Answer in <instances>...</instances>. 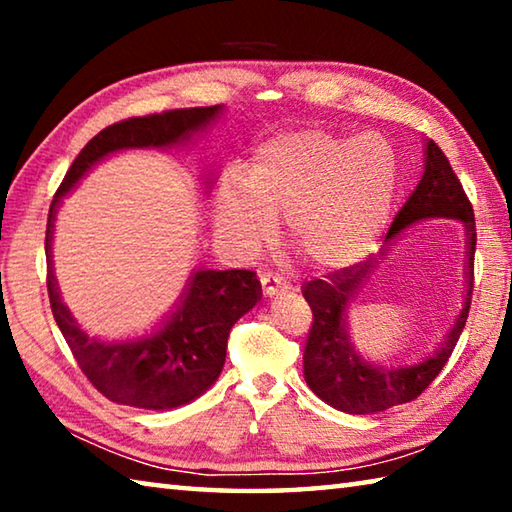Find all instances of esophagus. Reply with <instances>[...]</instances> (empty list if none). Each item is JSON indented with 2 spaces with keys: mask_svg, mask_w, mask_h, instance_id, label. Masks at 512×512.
Listing matches in <instances>:
<instances>
[{
  "mask_svg": "<svg viewBox=\"0 0 512 512\" xmlns=\"http://www.w3.org/2000/svg\"><path fill=\"white\" fill-rule=\"evenodd\" d=\"M259 282H262V291L266 298H273V296H277V293H282L284 289H287V284L282 282V277L271 275V273H264L262 277H259Z\"/></svg>",
  "mask_w": 512,
  "mask_h": 512,
  "instance_id": "obj_1",
  "label": "esophagus"
}]
</instances>
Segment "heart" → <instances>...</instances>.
<instances>
[{"label":"heart","instance_id":"b5f03b06","mask_svg":"<svg viewBox=\"0 0 512 512\" xmlns=\"http://www.w3.org/2000/svg\"><path fill=\"white\" fill-rule=\"evenodd\" d=\"M400 158L379 135L332 131L280 133L257 146L246 183L230 180L216 198V225L244 248L257 246L273 221L320 271L361 262L391 219Z\"/></svg>","mask_w":512,"mask_h":512}]
</instances>
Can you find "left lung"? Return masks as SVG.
Returning <instances> with one entry per match:
<instances>
[{
	"mask_svg": "<svg viewBox=\"0 0 512 512\" xmlns=\"http://www.w3.org/2000/svg\"><path fill=\"white\" fill-rule=\"evenodd\" d=\"M429 218H456L466 225L468 266L464 307L439 350L422 362L411 367L408 364L391 369L377 367L363 360L349 341L347 307L356 297L362 282L376 267L380 255L372 257L370 262L327 273L320 280H311L302 287V296H305L311 314H314L305 354H302L305 381L320 400L334 406V409L352 415H368L411 402L438 377L447 359L452 357L458 336H461L467 323V314H470L476 225L472 203L467 201L461 180L456 178L447 155L438 149V144L433 140H427V144H424V173L409 201L404 203L391 223L381 254H385V250L406 227Z\"/></svg>",
	"mask_w": 512,
	"mask_h": 512,
	"instance_id": "left-lung-1",
	"label": "left lung"
}]
</instances>
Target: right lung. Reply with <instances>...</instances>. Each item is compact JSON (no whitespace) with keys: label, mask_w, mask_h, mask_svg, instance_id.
<instances>
[{"label":"right lung","mask_w":512,"mask_h":512,"mask_svg":"<svg viewBox=\"0 0 512 512\" xmlns=\"http://www.w3.org/2000/svg\"><path fill=\"white\" fill-rule=\"evenodd\" d=\"M223 106L180 108L160 115L131 117L103 128L83 146L49 207L47 219V291L51 314L63 332L83 375L108 400L135 409L169 411L189 404L219 379L232 325L262 298V284L253 271H212L196 268L189 275L178 305L155 332L126 341L94 339L76 323L60 298L51 262V239L58 205L92 167L108 155L128 149H171L192 142L207 131ZM214 173L203 176L205 192Z\"/></svg>","instance_id":"right-lung-1"}]
</instances>
